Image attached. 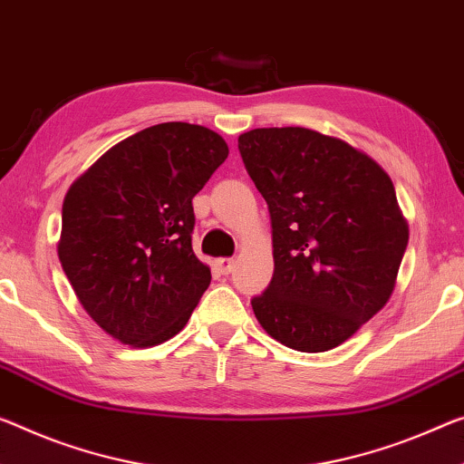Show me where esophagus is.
<instances>
[{
	"instance_id": "34e87169",
	"label": "esophagus",
	"mask_w": 464,
	"mask_h": 464,
	"mask_svg": "<svg viewBox=\"0 0 464 464\" xmlns=\"http://www.w3.org/2000/svg\"><path fill=\"white\" fill-rule=\"evenodd\" d=\"M217 266H218L220 272H223V275H231V272L235 270V260L233 258H220V260H217Z\"/></svg>"
}]
</instances>
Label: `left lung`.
Instances as JSON below:
<instances>
[{
    "mask_svg": "<svg viewBox=\"0 0 464 464\" xmlns=\"http://www.w3.org/2000/svg\"><path fill=\"white\" fill-rule=\"evenodd\" d=\"M237 146L275 247L256 318L285 347L334 349L392 295L409 244L392 181L367 154L307 128H258Z\"/></svg>",
    "mask_w": 464,
    "mask_h": 464,
    "instance_id": "8db88e82",
    "label": "left lung"
}]
</instances>
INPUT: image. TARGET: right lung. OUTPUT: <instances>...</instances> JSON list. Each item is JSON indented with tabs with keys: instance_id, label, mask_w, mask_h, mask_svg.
Segmentation results:
<instances>
[{
	"instance_id": "1",
	"label": "right lung",
	"mask_w": 464,
	"mask_h": 464,
	"mask_svg": "<svg viewBox=\"0 0 464 464\" xmlns=\"http://www.w3.org/2000/svg\"><path fill=\"white\" fill-rule=\"evenodd\" d=\"M227 154L217 131L159 123L115 144L65 194L62 268L88 315L123 344L169 341L208 289L192 200Z\"/></svg>"
}]
</instances>
